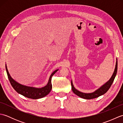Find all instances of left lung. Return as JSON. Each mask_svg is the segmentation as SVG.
<instances>
[{
  "label": "left lung",
  "instance_id": "8db88e82",
  "mask_svg": "<svg viewBox=\"0 0 123 123\" xmlns=\"http://www.w3.org/2000/svg\"><path fill=\"white\" fill-rule=\"evenodd\" d=\"M117 59H116L115 68V70H114L113 75H111L110 79H109L107 82H106L105 84L103 85V86H101L100 88L98 89H97L96 90L94 91V92H91V93L82 92H81V91L78 90L74 88V86L73 85L72 81L71 80V87H72V91L74 92V93L75 94V95L83 99H91L97 98L99 96L103 95L104 94H105L107 91L109 90V89L110 88L112 83H113L114 81L115 78L116 77V74H117Z\"/></svg>",
  "mask_w": 123,
  "mask_h": 123
}]
</instances>
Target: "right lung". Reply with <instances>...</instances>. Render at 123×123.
Segmentation results:
<instances>
[{"label": "right lung", "instance_id": "right-lung-1", "mask_svg": "<svg viewBox=\"0 0 123 123\" xmlns=\"http://www.w3.org/2000/svg\"><path fill=\"white\" fill-rule=\"evenodd\" d=\"M6 70L8 75V78L10 82V84L12 86L13 88L17 91V92L24 96L28 98H31L33 99H37L44 97L48 95L50 92L52 86L51 83V78L58 71L59 69L55 70L52 73L50 77L49 78L48 82L46 86L42 88H35L33 87H29L20 84L17 81H16L10 76L9 74V72L8 71L7 66L6 64Z\"/></svg>", "mask_w": 123, "mask_h": 123}]
</instances>
